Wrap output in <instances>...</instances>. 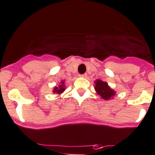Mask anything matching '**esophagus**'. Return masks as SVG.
Returning a JSON list of instances; mask_svg holds the SVG:
<instances>
[{"mask_svg": "<svg viewBox=\"0 0 155 155\" xmlns=\"http://www.w3.org/2000/svg\"><path fill=\"white\" fill-rule=\"evenodd\" d=\"M79 76L81 77V78H86L87 77V74H80Z\"/></svg>", "mask_w": 155, "mask_h": 155, "instance_id": "34e87169", "label": "esophagus"}]
</instances>
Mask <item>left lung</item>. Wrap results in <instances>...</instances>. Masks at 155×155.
Masks as SVG:
<instances>
[{"instance_id": "left-lung-1", "label": "left lung", "mask_w": 155, "mask_h": 155, "mask_svg": "<svg viewBox=\"0 0 155 155\" xmlns=\"http://www.w3.org/2000/svg\"><path fill=\"white\" fill-rule=\"evenodd\" d=\"M95 91L98 95L101 96L104 100H110L113 98V96L116 95V92L110 87L107 82H104L101 80L95 81Z\"/></svg>"}]
</instances>
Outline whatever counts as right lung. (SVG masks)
Listing matches in <instances>:
<instances>
[{"instance_id": "right-lung-1", "label": "right lung", "mask_w": 155, "mask_h": 155, "mask_svg": "<svg viewBox=\"0 0 155 155\" xmlns=\"http://www.w3.org/2000/svg\"><path fill=\"white\" fill-rule=\"evenodd\" d=\"M65 90V85H64V81H61L60 84L58 87H54V89H53V93H56L58 94H61V93H63Z\"/></svg>"}]
</instances>
